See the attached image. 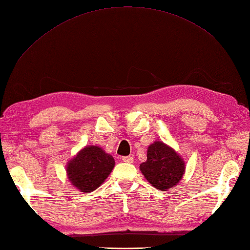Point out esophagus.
Segmentation results:
<instances>
[{"mask_svg":"<svg viewBox=\"0 0 250 250\" xmlns=\"http://www.w3.org/2000/svg\"><path fill=\"white\" fill-rule=\"evenodd\" d=\"M122 161L124 163H127V164H131V163H133V157H131V156H124V157H122Z\"/></svg>","mask_w":250,"mask_h":250,"instance_id":"34e87169","label":"esophagus"}]
</instances>
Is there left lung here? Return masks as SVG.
Here are the masks:
<instances>
[{
  "label": "left lung",
  "instance_id": "left-lung-1",
  "mask_svg": "<svg viewBox=\"0 0 250 250\" xmlns=\"http://www.w3.org/2000/svg\"><path fill=\"white\" fill-rule=\"evenodd\" d=\"M145 178L160 191L177 186L186 172V163L175 150L162 141H155L147 150V161L140 165Z\"/></svg>",
  "mask_w": 250,
  "mask_h": 250
}]
</instances>
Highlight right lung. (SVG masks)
Instances as JSON below:
<instances>
[{
  "instance_id": "1",
  "label": "right lung",
  "mask_w": 250,
  "mask_h": 250,
  "mask_svg": "<svg viewBox=\"0 0 250 250\" xmlns=\"http://www.w3.org/2000/svg\"><path fill=\"white\" fill-rule=\"evenodd\" d=\"M115 167L113 157L99 147L88 145L66 164V176L72 186L82 193L99 188Z\"/></svg>"
}]
</instances>
